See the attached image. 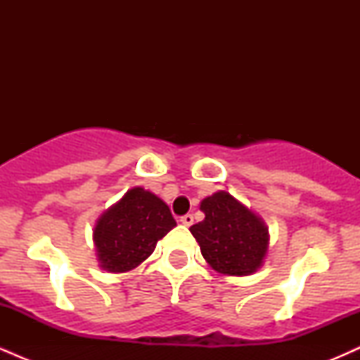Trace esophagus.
<instances>
[{"mask_svg": "<svg viewBox=\"0 0 360 360\" xmlns=\"http://www.w3.org/2000/svg\"><path fill=\"white\" fill-rule=\"evenodd\" d=\"M193 221H194V218H193V214H184V217H181V223H183V225H186V226H189V225H193Z\"/></svg>", "mask_w": 360, "mask_h": 360, "instance_id": "1", "label": "esophagus"}]
</instances>
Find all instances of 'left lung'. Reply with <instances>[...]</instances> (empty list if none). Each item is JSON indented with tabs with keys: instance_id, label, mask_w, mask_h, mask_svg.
<instances>
[{
	"instance_id": "1",
	"label": "left lung",
	"mask_w": 360,
	"mask_h": 360,
	"mask_svg": "<svg viewBox=\"0 0 360 360\" xmlns=\"http://www.w3.org/2000/svg\"><path fill=\"white\" fill-rule=\"evenodd\" d=\"M200 210L205 220L189 230L206 262L225 276L254 274L269 249V230L262 218L226 191L205 198Z\"/></svg>"
}]
</instances>
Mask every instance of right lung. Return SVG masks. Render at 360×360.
I'll use <instances>...</instances> for the list:
<instances>
[{"mask_svg":"<svg viewBox=\"0 0 360 360\" xmlns=\"http://www.w3.org/2000/svg\"><path fill=\"white\" fill-rule=\"evenodd\" d=\"M176 226L171 210L154 193L131 188L98 218L93 240L100 266L108 272L135 269Z\"/></svg>","mask_w":360,"mask_h":360,"instance_id":"right-lung-1","label":"right lung"}]
</instances>
